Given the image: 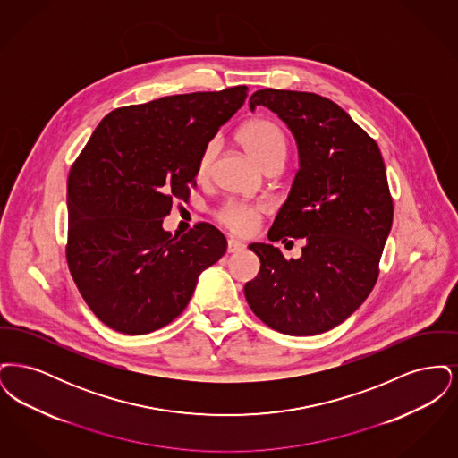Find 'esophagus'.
Segmentation results:
<instances>
[{"label":"esophagus","mask_w":458,"mask_h":458,"mask_svg":"<svg viewBox=\"0 0 458 458\" xmlns=\"http://www.w3.org/2000/svg\"><path fill=\"white\" fill-rule=\"evenodd\" d=\"M245 249V243L240 242L239 239H228V252H240Z\"/></svg>","instance_id":"obj_1"}]
</instances>
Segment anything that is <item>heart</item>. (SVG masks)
Segmentation results:
<instances>
[{
	"label": "heart",
	"mask_w": 458,
	"mask_h": 458,
	"mask_svg": "<svg viewBox=\"0 0 458 458\" xmlns=\"http://www.w3.org/2000/svg\"><path fill=\"white\" fill-rule=\"evenodd\" d=\"M239 140L240 144L247 149V153L250 154L264 170L273 166H280V168L284 166L288 144H286L284 131L275 122L267 118H254L247 122L240 129ZM218 139H211L202 146L200 153L197 156L196 168H194L197 180L202 182L211 174L213 163L218 156ZM266 211H267V206L262 202L250 204V202L232 200L219 208L216 216L230 230L247 235L256 230L259 219Z\"/></svg>",
	"instance_id": "1"
}]
</instances>
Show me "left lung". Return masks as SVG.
<instances>
[{
  "label": "left lung",
  "mask_w": 458,
  "mask_h": 458,
  "mask_svg": "<svg viewBox=\"0 0 458 458\" xmlns=\"http://www.w3.org/2000/svg\"><path fill=\"white\" fill-rule=\"evenodd\" d=\"M249 106L275 111L297 140L301 168L267 237L305 245L299 259H284L278 247L250 243L261 269L243 293L264 325L319 335L355 312L377 280L393 221L381 151L345 109L314 92L261 89Z\"/></svg>",
  "instance_id": "1"
}]
</instances>
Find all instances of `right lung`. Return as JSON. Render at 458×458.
I'll return each mask as SVG.
<instances>
[{
	"mask_svg": "<svg viewBox=\"0 0 458 458\" xmlns=\"http://www.w3.org/2000/svg\"><path fill=\"white\" fill-rule=\"evenodd\" d=\"M247 86L159 98L113 109L92 131L66 183V262L106 327L146 335L187 307L199 275L226 250L209 223L182 237L163 230L189 200L196 159L243 105Z\"/></svg>",
	"mask_w": 458,
	"mask_h": 458,
	"instance_id": "1",
	"label": "right lung"
}]
</instances>
